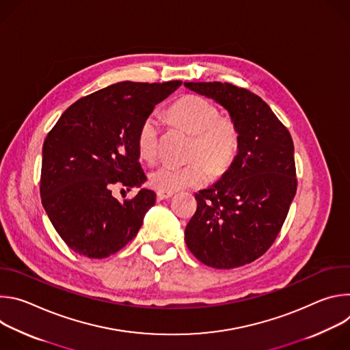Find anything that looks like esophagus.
I'll list each match as a JSON object with an SVG mask.
<instances>
[{
	"instance_id": "obj_1",
	"label": "esophagus",
	"mask_w": 350,
	"mask_h": 350,
	"mask_svg": "<svg viewBox=\"0 0 350 350\" xmlns=\"http://www.w3.org/2000/svg\"><path fill=\"white\" fill-rule=\"evenodd\" d=\"M174 195V192H172V191H158L157 192V196H158V199H169V198H172Z\"/></svg>"
}]
</instances>
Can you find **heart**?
<instances>
[{
    "mask_svg": "<svg viewBox=\"0 0 350 350\" xmlns=\"http://www.w3.org/2000/svg\"><path fill=\"white\" fill-rule=\"evenodd\" d=\"M170 116L184 130L192 133L185 165L162 163L149 174V181L158 191H178L204 185L215 176L223 174L237 158L239 130L237 123L221 116L211 99L187 94L170 107ZM161 137V120L157 113L146 115L137 131L139 157L148 162L157 158Z\"/></svg>",
    "mask_w": 350,
    "mask_h": 350,
    "instance_id": "heart-1",
    "label": "heart"
}]
</instances>
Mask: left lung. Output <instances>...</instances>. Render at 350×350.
I'll return each instance as SVG.
<instances>
[{
  "label": "left lung",
  "mask_w": 350,
  "mask_h": 350,
  "mask_svg": "<svg viewBox=\"0 0 350 350\" xmlns=\"http://www.w3.org/2000/svg\"><path fill=\"white\" fill-rule=\"evenodd\" d=\"M184 85L223 105L239 130L230 169L195 193L198 208L185 227V243L199 262L215 269L252 263L275 241L296 193L292 137L252 91L220 81Z\"/></svg>",
  "instance_id": "left-lung-1"
}]
</instances>
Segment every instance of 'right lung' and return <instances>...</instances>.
<instances>
[{
	"mask_svg": "<svg viewBox=\"0 0 350 350\" xmlns=\"http://www.w3.org/2000/svg\"><path fill=\"white\" fill-rule=\"evenodd\" d=\"M181 85L122 81L80 98L59 118L42 145L41 204L65 243L79 255L104 259L138 232L155 192L139 189L119 202L115 187H139L137 131Z\"/></svg>",
	"mask_w": 350,
	"mask_h": 350,
	"instance_id": "add662e5",
	"label": "right lung"
}]
</instances>
